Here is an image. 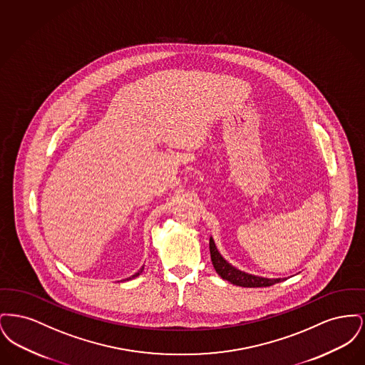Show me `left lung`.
Listing matches in <instances>:
<instances>
[{"mask_svg":"<svg viewBox=\"0 0 365 365\" xmlns=\"http://www.w3.org/2000/svg\"><path fill=\"white\" fill-rule=\"evenodd\" d=\"M209 250H210V260H212L216 272L232 284L242 286V287H267V286H272L275 283H279L282 280H286V279L261 278V277L250 275V274H246V272L234 268L217 252L212 238H209Z\"/></svg>","mask_w":365,"mask_h":365,"instance_id":"obj_1","label":"left lung"}]
</instances>
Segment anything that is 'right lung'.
I'll use <instances>...</instances> for the list:
<instances>
[{
    "label": "right lung",
    "mask_w": 365,
    "mask_h": 365,
    "mask_svg": "<svg viewBox=\"0 0 365 365\" xmlns=\"http://www.w3.org/2000/svg\"><path fill=\"white\" fill-rule=\"evenodd\" d=\"M142 271H143V267H142V268H140V269H139V271H138V272H137V274H134V275H133V277H130V278H127V279H125V280H130V279L137 278V277H138L139 274H140V272H142Z\"/></svg>",
    "instance_id": "right-lung-1"
}]
</instances>
